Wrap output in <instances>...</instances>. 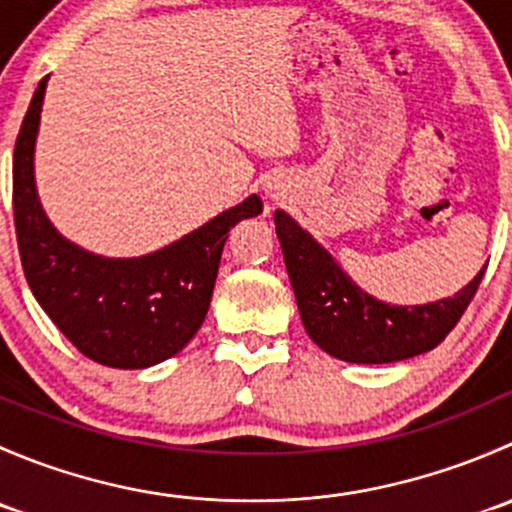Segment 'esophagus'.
I'll use <instances>...</instances> for the list:
<instances>
[{"label": "esophagus", "instance_id": "obj_1", "mask_svg": "<svg viewBox=\"0 0 512 512\" xmlns=\"http://www.w3.org/2000/svg\"><path fill=\"white\" fill-rule=\"evenodd\" d=\"M265 193L270 200H282L285 198V188L280 185V180H272V183L265 185Z\"/></svg>", "mask_w": 512, "mask_h": 512}]
</instances>
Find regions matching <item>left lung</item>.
<instances>
[{"mask_svg":"<svg viewBox=\"0 0 512 512\" xmlns=\"http://www.w3.org/2000/svg\"><path fill=\"white\" fill-rule=\"evenodd\" d=\"M299 317L317 347L352 364H389L431 352L476 297L483 270L458 294L416 307L379 302L349 280L332 255L287 213H275Z\"/></svg>","mask_w":512,"mask_h":512,"instance_id":"left-lung-1","label":"left lung"}]
</instances>
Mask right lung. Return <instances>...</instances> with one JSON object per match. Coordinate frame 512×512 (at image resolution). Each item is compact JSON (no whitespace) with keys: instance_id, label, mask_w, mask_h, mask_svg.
I'll use <instances>...</instances> for the list:
<instances>
[{"instance_id":"right-lung-1","label":"right lung","mask_w":512,"mask_h":512,"mask_svg":"<svg viewBox=\"0 0 512 512\" xmlns=\"http://www.w3.org/2000/svg\"><path fill=\"white\" fill-rule=\"evenodd\" d=\"M49 76L39 81L14 146V227L24 277L81 354L113 369H146L178 354L203 324L230 227L262 213L250 195L173 245L131 260L81 250L54 230L34 185V143Z\"/></svg>"}]
</instances>
